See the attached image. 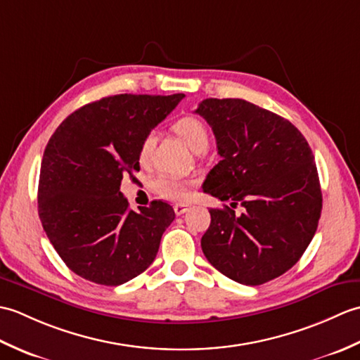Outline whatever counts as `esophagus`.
I'll return each instance as SVG.
<instances>
[{
  "mask_svg": "<svg viewBox=\"0 0 360 360\" xmlns=\"http://www.w3.org/2000/svg\"><path fill=\"white\" fill-rule=\"evenodd\" d=\"M174 213L176 215H184V213L188 210L187 204H174Z\"/></svg>",
  "mask_w": 360,
  "mask_h": 360,
  "instance_id": "esophagus-1",
  "label": "esophagus"
}]
</instances>
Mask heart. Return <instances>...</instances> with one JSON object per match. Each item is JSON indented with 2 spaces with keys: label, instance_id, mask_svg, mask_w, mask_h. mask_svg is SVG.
Instances as JSON below:
<instances>
[{
  "label": "heart",
  "instance_id": "obj_1",
  "mask_svg": "<svg viewBox=\"0 0 360 360\" xmlns=\"http://www.w3.org/2000/svg\"><path fill=\"white\" fill-rule=\"evenodd\" d=\"M173 131L195 153L205 151L210 143V133L207 127L202 120L193 116H186L176 120L173 124ZM153 148H155V136H145L139 147V162L142 165H147L150 162ZM155 188L159 195L173 201L184 200L188 195V182L170 174H162L158 178Z\"/></svg>",
  "mask_w": 360,
  "mask_h": 360
}]
</instances>
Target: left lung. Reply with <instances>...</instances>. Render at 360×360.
I'll use <instances>...</instances> for the list:
<instances>
[{"label":"left lung","instance_id":"left-lung-1","mask_svg":"<svg viewBox=\"0 0 360 360\" xmlns=\"http://www.w3.org/2000/svg\"><path fill=\"white\" fill-rule=\"evenodd\" d=\"M195 112L212 127L221 156L202 190L227 202L209 210L202 252L231 280L263 285L289 271L317 231L314 155L289 120L243 98H205ZM236 205L245 210L240 217Z\"/></svg>","mask_w":360,"mask_h":360}]
</instances>
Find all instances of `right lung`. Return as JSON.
Returning a JSON list of instances; mask_svg holds the SVG:
<instances>
[{"instance_id":"right-lung-1","label":"right lung","mask_w":360,"mask_h":360,"mask_svg":"<svg viewBox=\"0 0 360 360\" xmlns=\"http://www.w3.org/2000/svg\"><path fill=\"white\" fill-rule=\"evenodd\" d=\"M184 94H117L68 116L46 145L38 215L70 269L97 285L117 286L156 258L174 210L164 201L129 210L122 178L139 172V147Z\"/></svg>"}]
</instances>
